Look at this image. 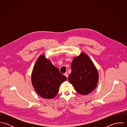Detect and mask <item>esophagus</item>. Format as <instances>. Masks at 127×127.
Instances as JSON below:
<instances>
[{
    "label": "esophagus",
    "instance_id": "34e87169",
    "mask_svg": "<svg viewBox=\"0 0 127 127\" xmlns=\"http://www.w3.org/2000/svg\"><path fill=\"white\" fill-rule=\"evenodd\" d=\"M64 75L66 77V78H68V73L67 72L65 73L64 74Z\"/></svg>",
    "mask_w": 127,
    "mask_h": 127
}]
</instances>
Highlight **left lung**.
<instances>
[{"label":"left lung","mask_w":127,"mask_h":127,"mask_svg":"<svg viewBox=\"0 0 127 127\" xmlns=\"http://www.w3.org/2000/svg\"><path fill=\"white\" fill-rule=\"evenodd\" d=\"M71 68L68 80L78 93L86 95L95 90L98 83L99 74L88 55L82 52L74 57Z\"/></svg>","instance_id":"1"}]
</instances>
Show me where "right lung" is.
<instances>
[{"mask_svg": "<svg viewBox=\"0 0 127 127\" xmlns=\"http://www.w3.org/2000/svg\"><path fill=\"white\" fill-rule=\"evenodd\" d=\"M67 78L60 72L44 55H40L34 65L31 82L37 94L44 99H52L58 94L60 85Z\"/></svg>", "mask_w": 127, "mask_h": 127, "instance_id": "obj_1", "label": "right lung"}]
</instances>
